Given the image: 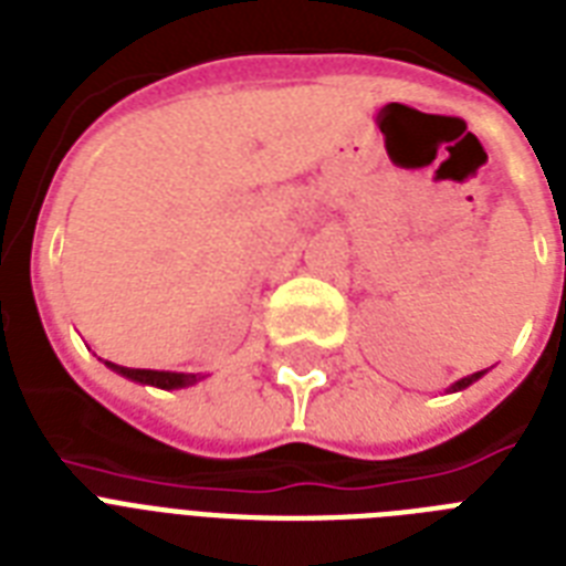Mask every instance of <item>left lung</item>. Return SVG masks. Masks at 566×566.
Returning a JSON list of instances; mask_svg holds the SVG:
<instances>
[{"mask_svg":"<svg viewBox=\"0 0 566 566\" xmlns=\"http://www.w3.org/2000/svg\"><path fill=\"white\" fill-rule=\"evenodd\" d=\"M485 374H488V370H476V374H470V377H462L459 382H453V386H450V391H462V388L473 386V382H476L479 377H485Z\"/></svg>","mask_w":566,"mask_h":566,"instance_id":"1","label":"left lung"}]
</instances>
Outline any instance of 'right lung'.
<instances>
[{
    "mask_svg": "<svg viewBox=\"0 0 566 566\" xmlns=\"http://www.w3.org/2000/svg\"><path fill=\"white\" fill-rule=\"evenodd\" d=\"M107 368L116 370L119 377L130 379V382H139V386H155L163 391H175V388H189L198 386L201 379H207L210 374H178V370H148V368H125V365H116V361H104Z\"/></svg>",
    "mask_w": 566,
    "mask_h": 566,
    "instance_id": "1",
    "label": "right lung"
}]
</instances>
